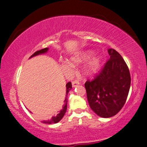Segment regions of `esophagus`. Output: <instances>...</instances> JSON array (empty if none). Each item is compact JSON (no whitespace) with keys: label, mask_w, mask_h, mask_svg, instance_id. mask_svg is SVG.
<instances>
[{"label":"esophagus","mask_w":147,"mask_h":147,"mask_svg":"<svg viewBox=\"0 0 147 147\" xmlns=\"http://www.w3.org/2000/svg\"><path fill=\"white\" fill-rule=\"evenodd\" d=\"M79 84H80V83L78 82V81L72 82V86H73V87H76L77 86H78Z\"/></svg>","instance_id":"esophagus-1"}]
</instances>
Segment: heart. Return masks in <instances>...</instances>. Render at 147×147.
I'll return each mask as SVG.
<instances>
[{
	"label": "heart",
	"instance_id": "1",
	"mask_svg": "<svg viewBox=\"0 0 147 147\" xmlns=\"http://www.w3.org/2000/svg\"><path fill=\"white\" fill-rule=\"evenodd\" d=\"M91 51H85L71 56L69 61L61 63L60 67L65 74L69 76L73 71L74 66L81 63L87 60L92 55ZM102 57L99 55H95L91 57L82 68V73L86 76H90L96 73L100 67Z\"/></svg>",
	"mask_w": 147,
	"mask_h": 147
}]
</instances>
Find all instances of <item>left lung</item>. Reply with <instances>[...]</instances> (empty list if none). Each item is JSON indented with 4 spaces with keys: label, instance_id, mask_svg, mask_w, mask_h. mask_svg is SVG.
Instances as JSON below:
<instances>
[{
    "label": "left lung",
    "instance_id": "8db88e82",
    "mask_svg": "<svg viewBox=\"0 0 147 147\" xmlns=\"http://www.w3.org/2000/svg\"><path fill=\"white\" fill-rule=\"evenodd\" d=\"M110 59L94 80L84 86L91 109L99 117L115 115L124 105L130 88L129 71L122 57L113 49H108Z\"/></svg>",
    "mask_w": 147,
    "mask_h": 147
}]
</instances>
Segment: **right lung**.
<instances>
[{"label":"right lung","instance_id":"add662e5","mask_svg":"<svg viewBox=\"0 0 147 147\" xmlns=\"http://www.w3.org/2000/svg\"><path fill=\"white\" fill-rule=\"evenodd\" d=\"M48 51H49V48H45V49H41V50L38 51H36V52L34 53V54L30 57V58H32V57L37 56V55H39L45 54V53H47V52H48ZM71 88H72L71 83L68 82L66 84L65 98V100H64L65 103L63 105L62 109L59 112V113L57 114L56 116H53V117H52V118H51V119L44 120V121H42V122L44 123H47V124H53V123H58L59 121L60 120L62 119L67 111V95H68V93H69V91L71 90Z\"/></svg>","mask_w":147,"mask_h":147}]
</instances>
